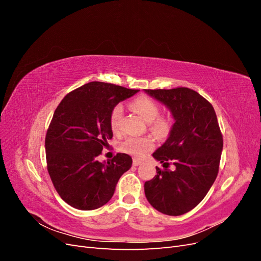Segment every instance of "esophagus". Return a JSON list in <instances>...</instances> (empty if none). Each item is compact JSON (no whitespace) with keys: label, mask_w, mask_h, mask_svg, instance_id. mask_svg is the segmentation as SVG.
Masks as SVG:
<instances>
[{"label":"esophagus","mask_w":261,"mask_h":261,"mask_svg":"<svg viewBox=\"0 0 261 261\" xmlns=\"http://www.w3.org/2000/svg\"><path fill=\"white\" fill-rule=\"evenodd\" d=\"M140 164H141L140 160H138V159H134L133 160V165H134V167H138V165H140Z\"/></svg>","instance_id":"1"}]
</instances>
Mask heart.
I'll return each mask as SVG.
<instances>
[{
    "instance_id": "b5f03b06",
    "label": "heart",
    "mask_w": 261,
    "mask_h": 261,
    "mask_svg": "<svg viewBox=\"0 0 261 261\" xmlns=\"http://www.w3.org/2000/svg\"><path fill=\"white\" fill-rule=\"evenodd\" d=\"M130 108L150 123V129L155 135L164 137L171 130V121L169 117L159 115L160 107L156 102L148 96H139L130 102ZM123 116V108L121 105H116L111 110L109 122L112 132L116 133L120 129L121 121ZM154 148V140L151 137H128L121 141L118 149L122 152L127 153L135 158H143L147 152L151 151Z\"/></svg>"
}]
</instances>
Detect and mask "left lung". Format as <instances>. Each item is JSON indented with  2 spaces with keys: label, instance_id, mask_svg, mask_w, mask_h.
Returning <instances> with one entry per match:
<instances>
[{
  "label": "left lung",
  "instance_id": "1",
  "mask_svg": "<svg viewBox=\"0 0 261 261\" xmlns=\"http://www.w3.org/2000/svg\"><path fill=\"white\" fill-rule=\"evenodd\" d=\"M148 94L169 108L174 117L170 136L153 152L164 169L145 183L151 206L168 216L191 211L207 195L219 172L223 137L215 109L193 89H146ZM176 165L171 171L169 162Z\"/></svg>",
  "mask_w": 261,
  "mask_h": 261
}]
</instances>
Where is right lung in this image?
Segmentation results:
<instances>
[{"mask_svg":"<svg viewBox=\"0 0 261 261\" xmlns=\"http://www.w3.org/2000/svg\"><path fill=\"white\" fill-rule=\"evenodd\" d=\"M138 91L91 82L67 93L55 109L45 135L46 168L54 188L69 206L80 210L102 207L130 169L132 158L126 153H117L107 163L97 156L113 137L111 110Z\"/></svg>","mask_w":261,"mask_h":261,"instance_id":"right-lung-1","label":"right lung"}]
</instances>
